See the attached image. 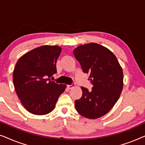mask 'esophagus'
I'll return each mask as SVG.
<instances>
[{
	"mask_svg": "<svg viewBox=\"0 0 145 145\" xmlns=\"http://www.w3.org/2000/svg\"><path fill=\"white\" fill-rule=\"evenodd\" d=\"M74 86H75V84H73L71 85H67V88H68L69 89H71V88H72Z\"/></svg>",
	"mask_w": 145,
	"mask_h": 145,
	"instance_id": "obj_1",
	"label": "esophagus"
}]
</instances>
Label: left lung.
I'll return each mask as SVG.
<instances>
[{
	"label": "left lung",
	"instance_id": "left-lung-1",
	"mask_svg": "<svg viewBox=\"0 0 145 145\" xmlns=\"http://www.w3.org/2000/svg\"><path fill=\"white\" fill-rule=\"evenodd\" d=\"M83 72L89 74L92 91L81 87L82 97L75 108L86 118L97 119L111 110L120 98L123 87V73L116 55L96 43L79 45L73 50Z\"/></svg>",
	"mask_w": 145,
	"mask_h": 145
}]
</instances>
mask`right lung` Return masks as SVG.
Here are the masks:
<instances>
[{
    "instance_id": "obj_1",
    "label": "right lung",
    "mask_w": 145,
    "mask_h": 145,
    "mask_svg": "<svg viewBox=\"0 0 145 145\" xmlns=\"http://www.w3.org/2000/svg\"><path fill=\"white\" fill-rule=\"evenodd\" d=\"M62 48L43 45L22 55L13 72L16 94L25 110L37 116L48 114L55 108L66 84H58L50 78L57 72L56 63Z\"/></svg>"
}]
</instances>
